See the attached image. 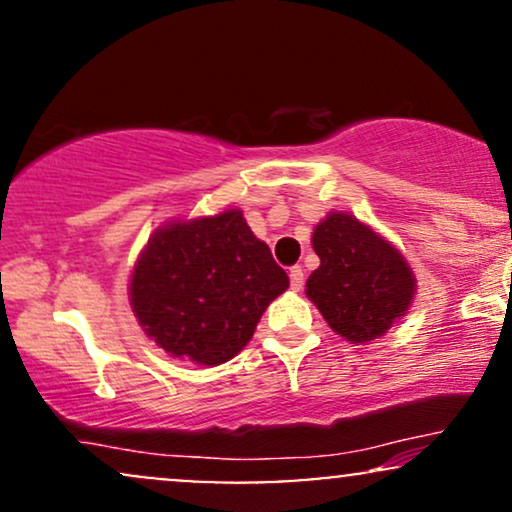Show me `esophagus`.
<instances>
[{
	"mask_svg": "<svg viewBox=\"0 0 512 512\" xmlns=\"http://www.w3.org/2000/svg\"><path fill=\"white\" fill-rule=\"evenodd\" d=\"M289 279H291V289H293V291H301V289H303L305 274H303L301 267H291V269H289Z\"/></svg>",
	"mask_w": 512,
	"mask_h": 512,
	"instance_id": "1",
	"label": "esophagus"
}]
</instances>
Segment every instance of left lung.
Returning <instances> with one entry per match:
<instances>
[{"mask_svg":"<svg viewBox=\"0 0 512 512\" xmlns=\"http://www.w3.org/2000/svg\"><path fill=\"white\" fill-rule=\"evenodd\" d=\"M310 240L320 267L305 281V296L332 332L354 346L385 337L407 315L416 293V276L402 250L346 211H330Z\"/></svg>","mask_w":512,"mask_h":512,"instance_id":"left-lung-1","label":"left lung"}]
</instances>
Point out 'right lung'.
Listing matches in <instances>:
<instances>
[{"label":"right lung","instance_id":"obj_1","mask_svg":"<svg viewBox=\"0 0 512 512\" xmlns=\"http://www.w3.org/2000/svg\"><path fill=\"white\" fill-rule=\"evenodd\" d=\"M289 289L243 211L173 219L146 240L129 274V305L168 356L219 366L245 349L267 305Z\"/></svg>","mask_w":512,"mask_h":512}]
</instances>
